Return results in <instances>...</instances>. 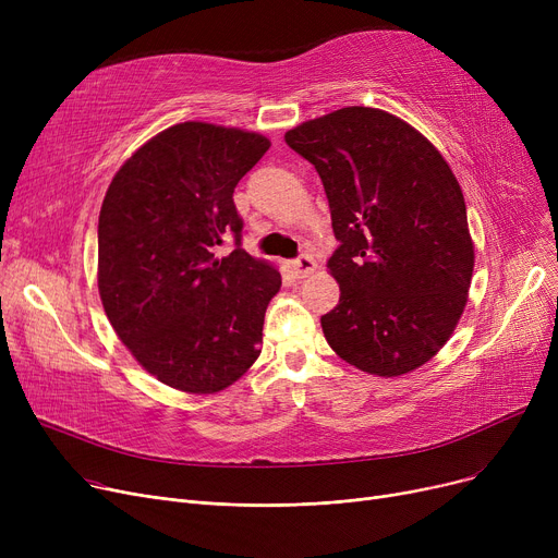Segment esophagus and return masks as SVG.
Returning a JSON list of instances; mask_svg holds the SVG:
<instances>
[{
  "label": "esophagus",
  "mask_w": 558,
  "mask_h": 558,
  "mask_svg": "<svg viewBox=\"0 0 558 558\" xmlns=\"http://www.w3.org/2000/svg\"><path fill=\"white\" fill-rule=\"evenodd\" d=\"M291 267H294V274L299 278H307V276H312L316 271V259L312 255H301V257H296L294 262H291Z\"/></svg>",
  "instance_id": "1"
}]
</instances>
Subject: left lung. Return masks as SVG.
Here are the masks:
<instances>
[{
    "label": "left lung",
    "instance_id": "left-lung-1",
    "mask_svg": "<svg viewBox=\"0 0 558 558\" xmlns=\"http://www.w3.org/2000/svg\"><path fill=\"white\" fill-rule=\"evenodd\" d=\"M324 183L339 248V305L320 316L335 353L396 377L446 345L471 289L475 248L461 187L436 146L400 117L348 106L284 133Z\"/></svg>",
    "mask_w": 558,
    "mask_h": 558
}]
</instances>
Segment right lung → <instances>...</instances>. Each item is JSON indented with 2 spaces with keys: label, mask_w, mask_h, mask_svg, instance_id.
Wrapping results in <instances>:
<instances>
[{
  "label": "right lung",
  "mask_w": 558,
  "mask_h": 558,
  "mask_svg": "<svg viewBox=\"0 0 558 558\" xmlns=\"http://www.w3.org/2000/svg\"><path fill=\"white\" fill-rule=\"evenodd\" d=\"M271 142L251 131L183 122L120 167L99 215V296L131 355L187 393H217L262 353V326L282 284L242 248L232 192ZM228 236L226 257L216 246Z\"/></svg>",
  "instance_id": "add662e5"
}]
</instances>
